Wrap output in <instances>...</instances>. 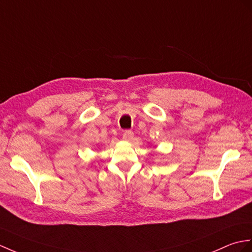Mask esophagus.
Instances as JSON below:
<instances>
[{
	"instance_id": "esophagus-1",
	"label": "esophagus",
	"mask_w": 252,
	"mask_h": 252,
	"mask_svg": "<svg viewBox=\"0 0 252 252\" xmlns=\"http://www.w3.org/2000/svg\"><path fill=\"white\" fill-rule=\"evenodd\" d=\"M133 132L132 131H125L124 134H122V138H124V140H126V142H128V140H131L133 138Z\"/></svg>"
}]
</instances>
